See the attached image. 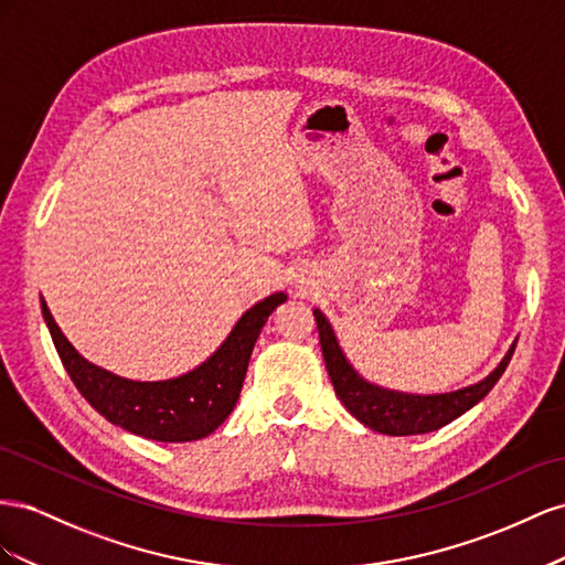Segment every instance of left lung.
Masks as SVG:
<instances>
[{
  "instance_id": "obj_1",
  "label": "left lung",
  "mask_w": 565,
  "mask_h": 565,
  "mask_svg": "<svg viewBox=\"0 0 565 565\" xmlns=\"http://www.w3.org/2000/svg\"><path fill=\"white\" fill-rule=\"evenodd\" d=\"M315 319L319 329L321 352H324L327 372L331 376L338 399L343 402L345 409L358 418L360 424L383 435H422L452 424L455 418L476 407L478 402L494 388V383L504 374V369L509 366L511 354L515 350L513 341L509 352L504 354V360L494 366V372H490L486 379L473 385H466V388L433 395L402 393L366 381L345 358V352L341 350V343H338L333 327L329 324L324 312L315 308Z\"/></svg>"
}]
</instances>
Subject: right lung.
<instances>
[{
  "label": "right lung",
  "instance_id": "right-lung-1",
  "mask_svg": "<svg viewBox=\"0 0 565 565\" xmlns=\"http://www.w3.org/2000/svg\"><path fill=\"white\" fill-rule=\"evenodd\" d=\"M284 300L286 294L279 291L255 302L211 358L166 381H132L92 364L63 335L44 298L40 302L46 329L75 388L106 422L158 443H191L211 435L234 412L257 335Z\"/></svg>",
  "mask_w": 565,
  "mask_h": 565
}]
</instances>
